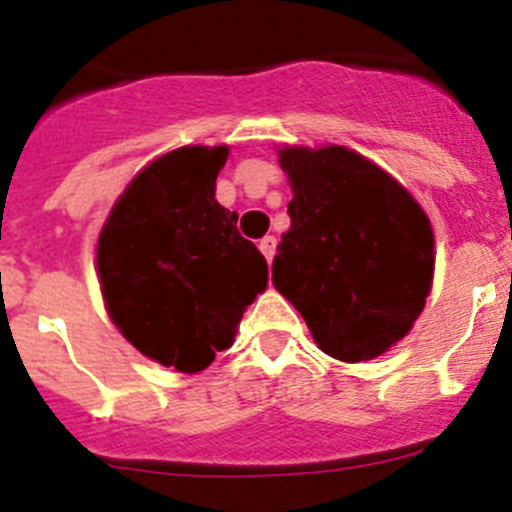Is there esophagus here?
I'll return each mask as SVG.
<instances>
[{
	"label": "esophagus",
	"instance_id": "34e87169",
	"mask_svg": "<svg viewBox=\"0 0 512 512\" xmlns=\"http://www.w3.org/2000/svg\"><path fill=\"white\" fill-rule=\"evenodd\" d=\"M259 248L266 256V261H271L274 259V251H277V238H274V235H264V238L259 241Z\"/></svg>",
	"mask_w": 512,
	"mask_h": 512
}]
</instances>
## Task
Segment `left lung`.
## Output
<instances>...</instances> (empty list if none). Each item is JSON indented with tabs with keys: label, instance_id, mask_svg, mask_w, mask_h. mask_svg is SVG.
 <instances>
[{
	"label": "left lung",
	"instance_id": "left-lung-1",
	"mask_svg": "<svg viewBox=\"0 0 512 512\" xmlns=\"http://www.w3.org/2000/svg\"><path fill=\"white\" fill-rule=\"evenodd\" d=\"M289 225L271 264L320 351L377 359L408 336L431 295L436 241L413 194L346 146H284Z\"/></svg>",
	"mask_w": 512,
	"mask_h": 512
}]
</instances>
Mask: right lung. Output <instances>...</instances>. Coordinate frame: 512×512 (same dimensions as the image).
<instances>
[{
  "mask_svg": "<svg viewBox=\"0 0 512 512\" xmlns=\"http://www.w3.org/2000/svg\"><path fill=\"white\" fill-rule=\"evenodd\" d=\"M228 146L153 158L117 197L97 241L104 307L125 341L194 374L233 346L246 307L269 282L261 251L215 200Z\"/></svg>",
  "mask_w": 512,
  "mask_h": 512,
  "instance_id": "add662e5",
  "label": "right lung"
}]
</instances>
